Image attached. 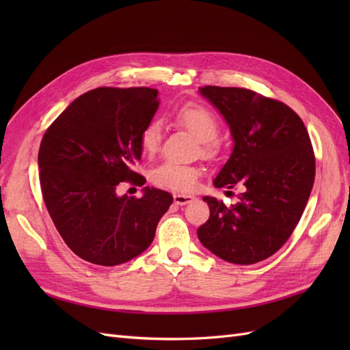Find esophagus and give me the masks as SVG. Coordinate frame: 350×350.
<instances>
[{"instance_id": "34e87169", "label": "esophagus", "mask_w": 350, "mask_h": 350, "mask_svg": "<svg viewBox=\"0 0 350 350\" xmlns=\"http://www.w3.org/2000/svg\"><path fill=\"white\" fill-rule=\"evenodd\" d=\"M194 196H189V194H175L174 196V203L178 206H185L188 203H193L194 201Z\"/></svg>"}]
</instances>
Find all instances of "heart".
Here are the masks:
<instances>
[{
  "label": "heart",
  "mask_w": 350,
  "mask_h": 350,
  "mask_svg": "<svg viewBox=\"0 0 350 350\" xmlns=\"http://www.w3.org/2000/svg\"><path fill=\"white\" fill-rule=\"evenodd\" d=\"M174 118L191 133L200 143H203L204 150L211 149V142L216 139L219 133V122L207 108L188 103L174 113ZM161 142L162 125L159 121H152L142 133L143 150L146 153H154L161 146ZM198 174L196 166L175 161H165L153 169L152 181L159 187L185 193L194 188Z\"/></svg>",
  "instance_id": "1"
}]
</instances>
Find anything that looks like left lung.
I'll list each match as a JSON object with an SVG mask.
<instances>
[{"label": "left lung", "mask_w": 350, "mask_h": 350, "mask_svg": "<svg viewBox=\"0 0 350 350\" xmlns=\"http://www.w3.org/2000/svg\"><path fill=\"white\" fill-rule=\"evenodd\" d=\"M226 121L232 153L216 188L239 185L237 204L204 196L210 217L197 229L203 245L234 264H256L282 248L308 203L315 159L302 120L279 100L239 88L198 89Z\"/></svg>", "instance_id": "1"}]
</instances>
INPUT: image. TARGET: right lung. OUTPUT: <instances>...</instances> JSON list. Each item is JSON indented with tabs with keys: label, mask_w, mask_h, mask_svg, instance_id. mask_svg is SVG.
Here are the masks:
<instances>
[{
	"label": "right lung",
	"mask_w": 350,
	"mask_h": 350,
	"mask_svg": "<svg viewBox=\"0 0 350 350\" xmlns=\"http://www.w3.org/2000/svg\"><path fill=\"white\" fill-rule=\"evenodd\" d=\"M159 108L157 90L98 88L72 100L40 143V188L49 216L68 248L92 264L120 266L153 242L172 204L163 189L120 196L124 181L144 185L133 171L142 133Z\"/></svg>",
	"instance_id": "right-lung-1"
}]
</instances>
